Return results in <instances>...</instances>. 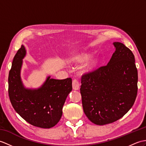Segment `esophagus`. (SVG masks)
I'll list each match as a JSON object with an SVG mask.
<instances>
[{
  "label": "esophagus",
  "instance_id": "obj_1",
  "mask_svg": "<svg viewBox=\"0 0 146 146\" xmlns=\"http://www.w3.org/2000/svg\"><path fill=\"white\" fill-rule=\"evenodd\" d=\"M72 86H73V89L74 90H78L79 89L80 87V83L79 81L77 79H74L73 80L72 83Z\"/></svg>",
  "mask_w": 146,
  "mask_h": 146
}]
</instances>
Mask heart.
<instances>
[{"instance_id":"obj_1","label":"heart","mask_w":146,"mask_h":146,"mask_svg":"<svg viewBox=\"0 0 146 146\" xmlns=\"http://www.w3.org/2000/svg\"><path fill=\"white\" fill-rule=\"evenodd\" d=\"M89 57V55L87 54H81L78 56H77L75 58V61L76 62H82L86 60ZM98 63L97 59H92L90 60L89 62H88L84 66V71L85 72H88L92 69H93L96 66Z\"/></svg>"}]
</instances>
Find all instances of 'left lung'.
<instances>
[{
	"instance_id": "1",
	"label": "left lung",
	"mask_w": 146,
	"mask_h": 146,
	"mask_svg": "<svg viewBox=\"0 0 146 146\" xmlns=\"http://www.w3.org/2000/svg\"><path fill=\"white\" fill-rule=\"evenodd\" d=\"M108 65L81 76L80 93L84 114L93 123L104 125L123 117L137 94V70L131 50L120 42Z\"/></svg>"
}]
</instances>
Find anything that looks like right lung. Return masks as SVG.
Masks as SVG:
<instances>
[{
    "instance_id": "obj_1",
    "label": "right lung",
    "mask_w": 146,
    "mask_h": 146,
    "mask_svg": "<svg viewBox=\"0 0 146 146\" xmlns=\"http://www.w3.org/2000/svg\"><path fill=\"white\" fill-rule=\"evenodd\" d=\"M26 54L22 45L13 58L9 74V96L13 108L33 126L51 128L58 123L67 96L72 90V79L55 80L48 76L38 90L23 87L20 79L22 59Z\"/></svg>"
}]
</instances>
